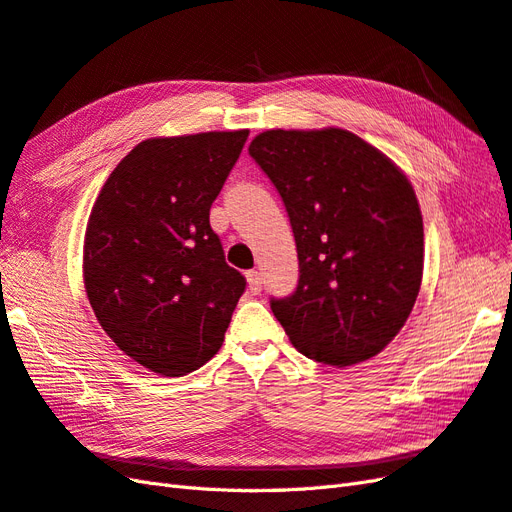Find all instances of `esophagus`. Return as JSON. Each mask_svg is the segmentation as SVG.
Segmentation results:
<instances>
[{"label": "esophagus", "mask_w": 512, "mask_h": 512, "mask_svg": "<svg viewBox=\"0 0 512 512\" xmlns=\"http://www.w3.org/2000/svg\"><path fill=\"white\" fill-rule=\"evenodd\" d=\"M246 283H248V289L253 291V294H257V291H261V276L257 270H248L246 272Z\"/></svg>", "instance_id": "obj_1"}]
</instances>
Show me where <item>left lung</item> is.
<instances>
[{
    "label": "left lung",
    "instance_id": "8db88e82",
    "mask_svg": "<svg viewBox=\"0 0 512 512\" xmlns=\"http://www.w3.org/2000/svg\"><path fill=\"white\" fill-rule=\"evenodd\" d=\"M248 152L281 193L298 246L296 294L272 313L300 354L345 369L397 337L422 283L412 182L345 128L264 130Z\"/></svg>",
    "mask_w": 512,
    "mask_h": 512
}]
</instances>
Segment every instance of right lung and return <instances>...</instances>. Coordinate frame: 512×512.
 Instances as JSON below:
<instances>
[{"label": "right lung", "mask_w": 512, "mask_h": 512, "mask_svg": "<svg viewBox=\"0 0 512 512\" xmlns=\"http://www.w3.org/2000/svg\"><path fill=\"white\" fill-rule=\"evenodd\" d=\"M246 137L244 128L137 143L87 218V300L107 337L156 375L182 377L214 358L244 291L210 208Z\"/></svg>", "instance_id": "right-lung-1"}]
</instances>
